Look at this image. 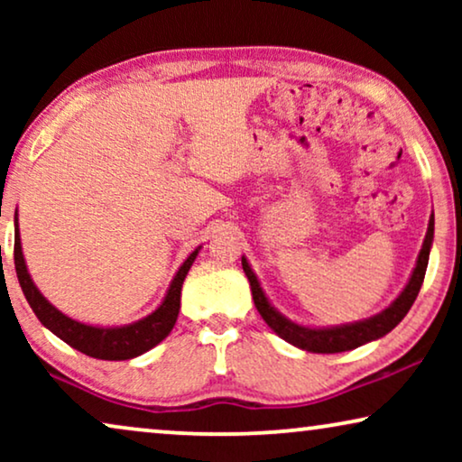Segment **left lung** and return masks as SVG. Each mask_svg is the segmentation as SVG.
Wrapping results in <instances>:
<instances>
[{
	"mask_svg": "<svg viewBox=\"0 0 462 462\" xmlns=\"http://www.w3.org/2000/svg\"><path fill=\"white\" fill-rule=\"evenodd\" d=\"M433 231H435V218L431 214V217H429L427 236L419 252V258H416V264L412 273H410V280L406 286H403L402 292L397 294V299L391 302L389 307H384L381 313L372 315V318L349 321V324H340V326H305L286 318V315H283L280 309L269 300V296L264 294L261 282H258V277L254 271H252L248 258L245 256H242V267H244L245 277H248L250 282L252 299H254L258 313H261L264 324H267L277 337L309 353H343V351L357 349V346L372 343V340L383 338L384 334H389L403 318H406L410 307L414 305L416 296H419L422 280H425L429 252H431V245H433Z\"/></svg>",
	"mask_w": 462,
	"mask_h": 462,
	"instance_id": "1",
	"label": "left lung"
}]
</instances>
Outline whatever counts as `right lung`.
<instances>
[{
	"label": "right lung",
	"instance_id": "add662e5",
	"mask_svg": "<svg viewBox=\"0 0 462 462\" xmlns=\"http://www.w3.org/2000/svg\"><path fill=\"white\" fill-rule=\"evenodd\" d=\"M201 245H198L191 254L185 258V263L180 264L176 271L172 282L163 294L160 305L155 307V311L144 315L143 319L132 321V324L124 326H94L84 324L69 318L56 309L46 296L40 292V288L35 286V282L31 280V273L24 263L23 254V244H21V229H18V210L14 214V267L16 277L21 283L23 294L27 302L33 309L37 319L48 328L50 332L56 334L60 340H65L67 345H71L73 349H78L86 356L97 357V359H109V362H119V359H132L143 356L149 349H153L155 345H160L163 338L172 332L180 311V290L182 282L191 269L195 258H198Z\"/></svg>",
	"mask_w": 462,
	"mask_h": 462
}]
</instances>
